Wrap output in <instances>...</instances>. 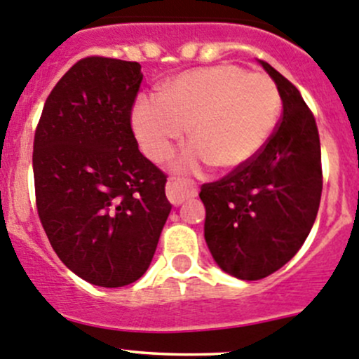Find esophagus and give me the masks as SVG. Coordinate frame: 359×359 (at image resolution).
<instances>
[{
  "label": "esophagus",
  "instance_id": "1",
  "mask_svg": "<svg viewBox=\"0 0 359 359\" xmlns=\"http://www.w3.org/2000/svg\"><path fill=\"white\" fill-rule=\"evenodd\" d=\"M165 195H168L171 204L180 205L187 198L197 195V187H195V183H190V181L171 178L168 181V184H165Z\"/></svg>",
  "mask_w": 359,
  "mask_h": 359
}]
</instances>
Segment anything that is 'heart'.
Listing matches in <instances>:
<instances>
[{"instance_id":"1","label":"heart","mask_w":359,"mask_h":359,"mask_svg":"<svg viewBox=\"0 0 359 359\" xmlns=\"http://www.w3.org/2000/svg\"><path fill=\"white\" fill-rule=\"evenodd\" d=\"M282 100L271 77L233 64L191 69L172 77L162 97L143 95L131 123L143 152L162 162L184 136L188 143L175 169L197 171L210 164L231 171L268 143L278 123Z\"/></svg>"}]
</instances>
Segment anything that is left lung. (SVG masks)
Segmentation results:
<instances>
[{
	"mask_svg": "<svg viewBox=\"0 0 359 359\" xmlns=\"http://www.w3.org/2000/svg\"><path fill=\"white\" fill-rule=\"evenodd\" d=\"M278 88L282 121L264 147L219 181L205 183L204 236L223 271L261 280L297 254L315 224L323 176L316 121L297 88L259 60Z\"/></svg>",
	"mask_w": 359,
	"mask_h": 359,
	"instance_id": "1",
	"label": "left lung"
}]
</instances>
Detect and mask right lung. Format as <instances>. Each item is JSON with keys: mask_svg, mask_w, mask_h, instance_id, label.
Returning a JSON list of instances; mask_svg holds the SVG:
<instances>
[{"mask_svg": "<svg viewBox=\"0 0 359 359\" xmlns=\"http://www.w3.org/2000/svg\"><path fill=\"white\" fill-rule=\"evenodd\" d=\"M138 62L86 57L55 84L34 135L36 205L51 247L98 287L142 278L171 212L168 176L138 150Z\"/></svg>", "mask_w": 359, "mask_h": 359, "instance_id": "add662e5", "label": "right lung"}]
</instances>
